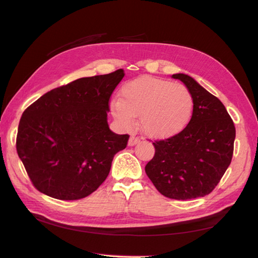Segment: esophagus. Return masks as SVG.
<instances>
[{
	"mask_svg": "<svg viewBox=\"0 0 258 258\" xmlns=\"http://www.w3.org/2000/svg\"><path fill=\"white\" fill-rule=\"evenodd\" d=\"M140 142V139L138 138V136H134V135H132L130 138V140H128V145L130 146H134V145H136Z\"/></svg>",
	"mask_w": 258,
	"mask_h": 258,
	"instance_id": "esophagus-1",
	"label": "esophagus"
}]
</instances>
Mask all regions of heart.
Instances as JSON below:
<instances>
[{"mask_svg":"<svg viewBox=\"0 0 258 258\" xmlns=\"http://www.w3.org/2000/svg\"><path fill=\"white\" fill-rule=\"evenodd\" d=\"M111 108L124 127L130 128L133 117H140L144 133L164 139L179 133L188 124L194 98L183 84L144 75L126 82L119 100L113 101Z\"/></svg>","mask_w":258,"mask_h":258,"instance_id":"obj_1","label":"heart"}]
</instances>
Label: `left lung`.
<instances>
[{
  "label": "left lung",
  "instance_id": "8db88e82",
  "mask_svg": "<svg viewBox=\"0 0 258 258\" xmlns=\"http://www.w3.org/2000/svg\"><path fill=\"white\" fill-rule=\"evenodd\" d=\"M194 98L188 124L166 140L155 141V154L145 172L157 190L172 200L208 195L232 162L235 126L225 106L186 74H173Z\"/></svg>",
  "mask_w": 258,
  "mask_h": 258
}]
</instances>
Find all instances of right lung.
<instances>
[{
    "instance_id": "add662e5",
    "label": "right lung",
    "mask_w": 258,
    "mask_h": 258,
    "mask_svg": "<svg viewBox=\"0 0 258 258\" xmlns=\"http://www.w3.org/2000/svg\"><path fill=\"white\" fill-rule=\"evenodd\" d=\"M124 71L82 78L56 87L27 107L20 119L16 151L33 186L62 201L84 199L98 188L128 134L107 124L109 98Z\"/></svg>"
}]
</instances>
